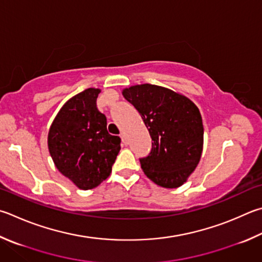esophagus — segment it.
<instances>
[{"label": "esophagus", "mask_w": 262, "mask_h": 262, "mask_svg": "<svg viewBox=\"0 0 262 262\" xmlns=\"http://www.w3.org/2000/svg\"><path fill=\"white\" fill-rule=\"evenodd\" d=\"M120 137H121V141H122L123 145H127V141H126V139H125V135H123V134H120Z\"/></svg>", "instance_id": "34e87169"}]
</instances>
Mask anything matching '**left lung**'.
Wrapping results in <instances>:
<instances>
[{
    "mask_svg": "<svg viewBox=\"0 0 262 262\" xmlns=\"http://www.w3.org/2000/svg\"><path fill=\"white\" fill-rule=\"evenodd\" d=\"M152 139L149 156L140 159L144 174L164 188H179L201 160L204 127L201 112L183 95L144 83L122 90Z\"/></svg>",
    "mask_w": 262,
    "mask_h": 262,
    "instance_id": "1",
    "label": "left lung"
}]
</instances>
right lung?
Listing matches in <instances>:
<instances>
[{
  "mask_svg": "<svg viewBox=\"0 0 262 262\" xmlns=\"http://www.w3.org/2000/svg\"><path fill=\"white\" fill-rule=\"evenodd\" d=\"M101 90L88 88L66 102L48 134L55 166L79 189L97 187L111 174L120 151V137L108 134L106 117L98 111Z\"/></svg>",
  "mask_w": 262,
  "mask_h": 262,
  "instance_id": "1",
  "label": "right lung"
}]
</instances>
